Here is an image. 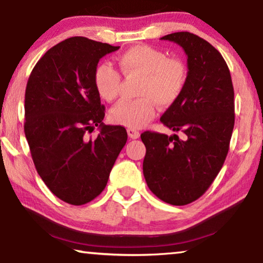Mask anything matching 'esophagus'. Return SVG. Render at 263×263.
Returning <instances> with one entry per match:
<instances>
[{
	"instance_id": "obj_1",
	"label": "esophagus",
	"mask_w": 263,
	"mask_h": 263,
	"mask_svg": "<svg viewBox=\"0 0 263 263\" xmlns=\"http://www.w3.org/2000/svg\"><path fill=\"white\" fill-rule=\"evenodd\" d=\"M127 135L131 139H137V138H139L140 133L138 130H136V128H127Z\"/></svg>"
}]
</instances>
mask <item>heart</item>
I'll return each mask as SVG.
<instances>
[{"label": "heart", "instance_id": "obj_1", "mask_svg": "<svg viewBox=\"0 0 263 263\" xmlns=\"http://www.w3.org/2000/svg\"><path fill=\"white\" fill-rule=\"evenodd\" d=\"M125 76L142 77L136 100H123L109 112L115 124L140 128L156 116V104L162 107L176 103L185 88L187 69L179 59H172L163 50L139 45L124 52L118 59ZM94 86L103 99L113 101L123 93V80L118 70L107 62L97 66Z\"/></svg>", "mask_w": 263, "mask_h": 263}]
</instances>
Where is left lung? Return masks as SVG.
I'll list each match as a JSON object with an SVG mask.
<instances>
[{"instance_id":"left-lung-1","label":"left lung","mask_w":263,"mask_h":263,"mask_svg":"<svg viewBox=\"0 0 263 263\" xmlns=\"http://www.w3.org/2000/svg\"><path fill=\"white\" fill-rule=\"evenodd\" d=\"M182 47L187 81L160 121L177 135L145 131L143 174L148 189L172 205H185L205 193L228 155L235 123L234 87L221 53L189 31L160 37Z\"/></svg>"}]
</instances>
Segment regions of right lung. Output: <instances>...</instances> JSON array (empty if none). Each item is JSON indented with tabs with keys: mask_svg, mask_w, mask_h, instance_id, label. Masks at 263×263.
Instances as JSON below:
<instances>
[{
	"mask_svg": "<svg viewBox=\"0 0 263 263\" xmlns=\"http://www.w3.org/2000/svg\"><path fill=\"white\" fill-rule=\"evenodd\" d=\"M74 36L47 50L27 82L25 135L37 174L66 203L82 205L106 186L127 140L123 126L105 125V106L94 86L98 62L118 50ZM96 126L100 133L88 137Z\"/></svg>",
	"mask_w": 263,
	"mask_h": 263,
	"instance_id": "right-lung-1",
	"label": "right lung"
}]
</instances>
